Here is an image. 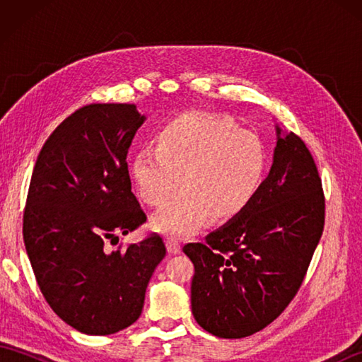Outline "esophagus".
Returning <instances> with one entry per match:
<instances>
[{"label": "esophagus", "instance_id": "obj_1", "mask_svg": "<svg viewBox=\"0 0 362 362\" xmlns=\"http://www.w3.org/2000/svg\"><path fill=\"white\" fill-rule=\"evenodd\" d=\"M166 247H168L169 253H173V255H175V253H180L182 244H180L179 240H175V238H168V240H166Z\"/></svg>", "mask_w": 362, "mask_h": 362}]
</instances>
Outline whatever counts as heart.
Returning <instances> with one entry per match:
<instances>
[{"instance_id": "1", "label": "heart", "mask_w": 362, "mask_h": 362, "mask_svg": "<svg viewBox=\"0 0 362 362\" xmlns=\"http://www.w3.org/2000/svg\"><path fill=\"white\" fill-rule=\"evenodd\" d=\"M264 171L266 151L255 134L197 113L169 121L153 148H141L129 168L135 194L149 206L163 205L182 183L180 193L152 218V227L169 236L194 233L209 218L240 216L257 196Z\"/></svg>"}]
</instances>
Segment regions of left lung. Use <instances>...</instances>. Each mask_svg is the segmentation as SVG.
<instances>
[{
	"label": "left lung",
	"mask_w": 362,
	"mask_h": 362,
	"mask_svg": "<svg viewBox=\"0 0 362 362\" xmlns=\"http://www.w3.org/2000/svg\"><path fill=\"white\" fill-rule=\"evenodd\" d=\"M274 163L240 216L183 247L194 264L191 310L205 332L241 339L296 297L325 224V197L302 138L276 124Z\"/></svg>",
	"instance_id": "1"
}]
</instances>
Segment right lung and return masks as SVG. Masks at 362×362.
<instances>
[{
	"instance_id": "obj_1",
	"label": "right lung",
	"mask_w": 362,
	"mask_h": 362,
	"mask_svg": "<svg viewBox=\"0 0 362 362\" xmlns=\"http://www.w3.org/2000/svg\"><path fill=\"white\" fill-rule=\"evenodd\" d=\"M144 119L135 104L82 107L49 135L30 177L23 214L30 266L52 311L86 334L132 325L166 255L157 233L124 250L105 247L146 222L126 161Z\"/></svg>"
}]
</instances>
